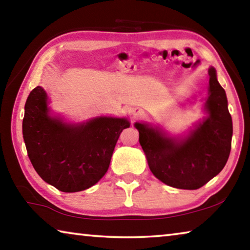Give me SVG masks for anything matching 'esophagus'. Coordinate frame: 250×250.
Here are the masks:
<instances>
[{"mask_svg":"<svg viewBox=\"0 0 250 250\" xmlns=\"http://www.w3.org/2000/svg\"><path fill=\"white\" fill-rule=\"evenodd\" d=\"M143 116V111L141 109L139 108H133L132 109V117L133 119H138V118H140Z\"/></svg>","mask_w":250,"mask_h":250,"instance_id":"esophagus-1","label":"esophagus"}]
</instances>
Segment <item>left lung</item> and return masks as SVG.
Segmentation results:
<instances>
[{
	"label": "left lung",
	"mask_w": 250,
	"mask_h": 250,
	"mask_svg": "<svg viewBox=\"0 0 250 250\" xmlns=\"http://www.w3.org/2000/svg\"><path fill=\"white\" fill-rule=\"evenodd\" d=\"M208 75L203 103L205 117L183 134H171L163 126L146 122L134 124L151 172L172 188H202L223 170L230 153L232 121L226 92L214 67H209Z\"/></svg>",
	"instance_id": "left-lung-1"
}]
</instances>
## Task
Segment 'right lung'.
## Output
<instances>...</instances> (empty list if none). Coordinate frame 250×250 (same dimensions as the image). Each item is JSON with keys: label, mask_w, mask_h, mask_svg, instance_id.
Wrapping results in <instances>:
<instances>
[{"label": "right lung", "mask_w": 250, "mask_h": 250, "mask_svg": "<svg viewBox=\"0 0 250 250\" xmlns=\"http://www.w3.org/2000/svg\"><path fill=\"white\" fill-rule=\"evenodd\" d=\"M49 104L41 86L27 97L22 128L28 158L37 174L59 191H84L107 173L118 139L130 121L112 116L69 121Z\"/></svg>", "instance_id": "right-lung-1"}]
</instances>
